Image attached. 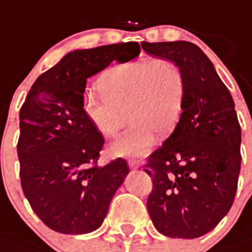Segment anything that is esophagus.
<instances>
[{"label":"esophagus","mask_w":252,"mask_h":252,"mask_svg":"<svg viewBox=\"0 0 252 252\" xmlns=\"http://www.w3.org/2000/svg\"><path fill=\"white\" fill-rule=\"evenodd\" d=\"M140 164H141V162H140V160H137V158H129V160H128V165H129V168L132 169H137L140 166Z\"/></svg>","instance_id":"34e87169"}]
</instances>
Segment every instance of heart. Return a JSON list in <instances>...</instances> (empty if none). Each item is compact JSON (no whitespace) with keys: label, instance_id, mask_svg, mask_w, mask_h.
<instances>
[{"label":"heart","instance_id":"obj_1","mask_svg":"<svg viewBox=\"0 0 252 252\" xmlns=\"http://www.w3.org/2000/svg\"><path fill=\"white\" fill-rule=\"evenodd\" d=\"M101 94H87L83 108L104 137H116L126 115L133 124L112 145L118 156L143 155L157 132L169 134L177 126L186 100V80L172 59H137L115 64L99 79Z\"/></svg>","mask_w":252,"mask_h":252}]
</instances>
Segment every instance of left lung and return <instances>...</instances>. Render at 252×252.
Wrapping results in <instances>:
<instances>
[{"instance_id":"1","label":"left lung","mask_w":252,"mask_h":252,"mask_svg":"<svg viewBox=\"0 0 252 252\" xmlns=\"http://www.w3.org/2000/svg\"><path fill=\"white\" fill-rule=\"evenodd\" d=\"M141 47L174 61L186 80L181 119L144 165L153 184L148 211L166 237H202L227 214L237 193L242 136L234 100L194 43L143 42Z\"/></svg>"}]
</instances>
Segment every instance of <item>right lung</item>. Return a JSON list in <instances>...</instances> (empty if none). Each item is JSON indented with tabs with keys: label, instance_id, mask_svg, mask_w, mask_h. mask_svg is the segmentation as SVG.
I'll return each instance as SVG.
<instances>
[{
	"label": "right lung",
	"instance_id": "add662e5",
	"mask_svg": "<svg viewBox=\"0 0 252 252\" xmlns=\"http://www.w3.org/2000/svg\"><path fill=\"white\" fill-rule=\"evenodd\" d=\"M140 54L137 42L76 50L38 76L19 112L17 153L25 197L46 226L91 233L129 168L122 157L97 165L104 137L84 112L87 78Z\"/></svg>",
	"mask_w": 252,
	"mask_h": 252
}]
</instances>
